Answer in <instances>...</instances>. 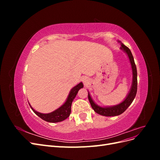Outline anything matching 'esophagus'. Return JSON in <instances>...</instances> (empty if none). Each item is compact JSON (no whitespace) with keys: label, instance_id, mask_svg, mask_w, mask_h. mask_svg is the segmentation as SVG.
Returning <instances> with one entry per match:
<instances>
[{"label":"esophagus","instance_id":"obj_1","mask_svg":"<svg viewBox=\"0 0 160 160\" xmlns=\"http://www.w3.org/2000/svg\"><path fill=\"white\" fill-rule=\"evenodd\" d=\"M82 81H83V83H84V85H88V83L89 82V79H88V77H83V78H82Z\"/></svg>","mask_w":160,"mask_h":160}]
</instances>
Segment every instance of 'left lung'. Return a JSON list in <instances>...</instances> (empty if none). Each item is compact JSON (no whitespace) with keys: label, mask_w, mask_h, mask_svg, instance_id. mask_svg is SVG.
Wrapping results in <instances>:
<instances>
[{"label":"left lung","mask_w":160,"mask_h":160,"mask_svg":"<svg viewBox=\"0 0 160 160\" xmlns=\"http://www.w3.org/2000/svg\"><path fill=\"white\" fill-rule=\"evenodd\" d=\"M119 42H121L120 41ZM121 46H122L120 47L121 49H122L125 53H126L129 57L131 65H132V74H133V81H132V88H131V89L129 92L128 95H127L126 98H125L122 103H120L118 105L111 106V107H101V106H99L98 105L95 103L93 100L91 98L89 93L88 92V99L90 102V104L91 105V108H93V109L97 113L103 115V116H108V117H111V116H117L123 113L124 111L128 108L129 106L132 104L137 93L138 73H137L136 65L135 64L133 57L132 55V52H131L130 49L128 47L123 45L122 42H121Z\"/></svg>","instance_id":"1"}]
</instances>
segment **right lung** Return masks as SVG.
<instances>
[{
	"label": "right lung",
	"mask_w": 160,
	"mask_h": 160,
	"mask_svg": "<svg viewBox=\"0 0 160 160\" xmlns=\"http://www.w3.org/2000/svg\"><path fill=\"white\" fill-rule=\"evenodd\" d=\"M83 88V84L82 82L75 86L74 88L70 91L68 98H67L65 103L61 105L59 108H58L57 109L49 113H41L38 112V111H35L31 107V105L29 103L28 104H29L32 110L34 111V113L37 115L38 117L41 118L42 119L50 123L60 122L66 119L70 115L71 111V104L72 101L75 99L79 90Z\"/></svg>",
	"instance_id": "1"
}]
</instances>
